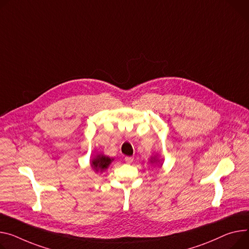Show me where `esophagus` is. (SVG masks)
I'll list each match as a JSON object with an SVG mask.
<instances>
[{
  "instance_id": "1",
  "label": "esophagus",
  "mask_w": 249,
  "mask_h": 249,
  "mask_svg": "<svg viewBox=\"0 0 249 249\" xmlns=\"http://www.w3.org/2000/svg\"><path fill=\"white\" fill-rule=\"evenodd\" d=\"M124 161H125L126 163H131V162L133 161V158H132V157H125V158H124Z\"/></svg>"
}]
</instances>
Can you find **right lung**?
Returning <instances> with one entry per match:
<instances>
[{
  "label": "right lung",
  "instance_id": "obj_1",
  "mask_svg": "<svg viewBox=\"0 0 249 249\" xmlns=\"http://www.w3.org/2000/svg\"><path fill=\"white\" fill-rule=\"evenodd\" d=\"M112 160H110L109 158L107 157H105V156H99L97 157V159H94L91 162V165L92 167L95 169V170H105L106 168H107V166L109 165V163L111 162Z\"/></svg>",
  "mask_w": 249,
  "mask_h": 249
}]
</instances>
